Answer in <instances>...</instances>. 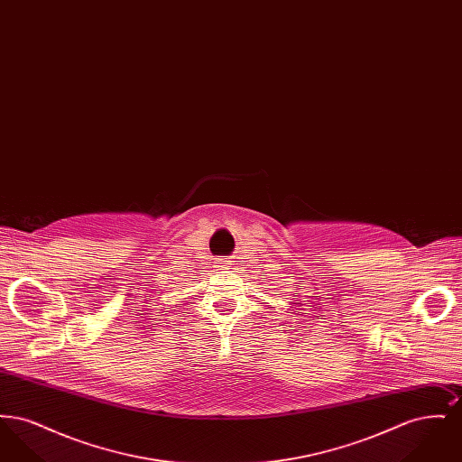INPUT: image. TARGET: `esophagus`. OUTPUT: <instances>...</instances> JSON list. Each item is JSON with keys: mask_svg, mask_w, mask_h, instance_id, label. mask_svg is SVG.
Instances as JSON below:
<instances>
[{"mask_svg": "<svg viewBox=\"0 0 462 462\" xmlns=\"http://www.w3.org/2000/svg\"><path fill=\"white\" fill-rule=\"evenodd\" d=\"M221 268H226L228 266V262H223V263L220 264Z\"/></svg>", "mask_w": 462, "mask_h": 462, "instance_id": "1", "label": "esophagus"}]
</instances>
